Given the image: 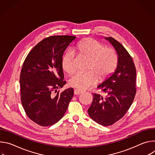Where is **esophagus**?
<instances>
[{"label": "esophagus", "instance_id": "34e87169", "mask_svg": "<svg viewBox=\"0 0 155 155\" xmlns=\"http://www.w3.org/2000/svg\"><path fill=\"white\" fill-rule=\"evenodd\" d=\"M83 92L82 91H80V90H74V94L75 95H79V94H82Z\"/></svg>", "mask_w": 155, "mask_h": 155}]
</instances>
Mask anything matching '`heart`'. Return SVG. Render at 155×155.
<instances>
[{"label":"heart","mask_w":155,"mask_h":155,"mask_svg":"<svg viewBox=\"0 0 155 155\" xmlns=\"http://www.w3.org/2000/svg\"><path fill=\"white\" fill-rule=\"evenodd\" d=\"M74 51L81 58L88 60L85 74H76L69 81V86L84 90L99 82L107 80L115 71L118 65V56L115 51L110 48H105L104 44L97 40L86 38L78 43ZM62 68L69 75L75 72L74 56L68 53L62 58Z\"/></svg>","instance_id":"1"}]
</instances>
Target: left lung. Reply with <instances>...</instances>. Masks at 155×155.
<instances>
[{"mask_svg": "<svg viewBox=\"0 0 155 155\" xmlns=\"http://www.w3.org/2000/svg\"><path fill=\"white\" fill-rule=\"evenodd\" d=\"M105 39L110 41L117 53V68L111 76L97 86L107 94L105 97L93 94V101L87 112L94 121L108 126L123 117L134 101L136 70L131 56L120 42L110 37Z\"/></svg>", "mask_w": 155, "mask_h": 155, "instance_id": "left-lung-1", "label": "left lung"}]
</instances>
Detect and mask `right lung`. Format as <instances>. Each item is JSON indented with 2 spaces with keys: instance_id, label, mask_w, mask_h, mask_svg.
Returning a JSON list of instances; mask_svg holds the SVG:
<instances>
[{
  "instance_id": "1",
  "label": "right lung",
  "mask_w": 155,
  "mask_h": 155,
  "mask_svg": "<svg viewBox=\"0 0 155 155\" xmlns=\"http://www.w3.org/2000/svg\"><path fill=\"white\" fill-rule=\"evenodd\" d=\"M75 38L54 35L43 39L23 63L19 79L21 103L28 117L41 126L59 121L73 97L72 87L61 93L57 90L66 83L62 68L64 52Z\"/></svg>"
}]
</instances>
